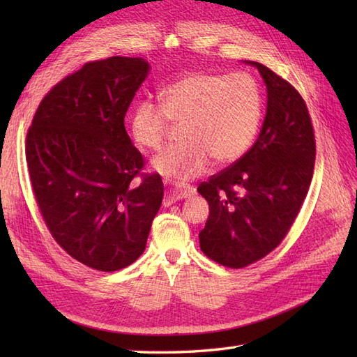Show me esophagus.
I'll list each match as a JSON object with an SVG mask.
<instances>
[{
  "mask_svg": "<svg viewBox=\"0 0 357 357\" xmlns=\"http://www.w3.org/2000/svg\"><path fill=\"white\" fill-rule=\"evenodd\" d=\"M195 193L193 188H172L169 187L165 190V195H164V201L162 204L164 206H172L173 202H176L178 199H184V198H188V196H192Z\"/></svg>",
  "mask_w": 357,
  "mask_h": 357,
  "instance_id": "esophagus-1",
  "label": "esophagus"
}]
</instances>
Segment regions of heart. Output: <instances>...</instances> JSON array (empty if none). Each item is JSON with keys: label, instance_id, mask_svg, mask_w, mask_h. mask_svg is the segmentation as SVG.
I'll use <instances>...</instances> for the list:
<instances>
[{"label": "heart", "instance_id": "heart-1", "mask_svg": "<svg viewBox=\"0 0 357 357\" xmlns=\"http://www.w3.org/2000/svg\"><path fill=\"white\" fill-rule=\"evenodd\" d=\"M162 104L142 100L130 118L139 147L161 150L172 121L183 124L184 146L153 159V169L167 181L185 184L208 170L211 158L231 164L252 147L262 119V93L248 73L193 72L162 90Z\"/></svg>", "mask_w": 357, "mask_h": 357}]
</instances>
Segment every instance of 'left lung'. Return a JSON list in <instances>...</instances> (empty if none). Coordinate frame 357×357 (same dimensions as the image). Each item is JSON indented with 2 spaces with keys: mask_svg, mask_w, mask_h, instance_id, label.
I'll return each instance as SVG.
<instances>
[{
  "mask_svg": "<svg viewBox=\"0 0 357 357\" xmlns=\"http://www.w3.org/2000/svg\"><path fill=\"white\" fill-rule=\"evenodd\" d=\"M267 115L253 147L199 184L210 215L201 250L229 268H244L273 252L290 231L313 178L316 142L304 98L261 63Z\"/></svg>",
  "mask_w": 357,
  "mask_h": 357,
  "instance_id": "obj_1",
  "label": "left lung"
}]
</instances>
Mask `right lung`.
<instances>
[{
    "label": "right lung",
    "instance_id": "1",
    "mask_svg": "<svg viewBox=\"0 0 357 357\" xmlns=\"http://www.w3.org/2000/svg\"><path fill=\"white\" fill-rule=\"evenodd\" d=\"M149 70L142 58L86 63L49 90L27 130V170L45 225L67 255L100 271L138 259L162 202L161 176L142 172L124 127Z\"/></svg>",
    "mask_w": 357,
    "mask_h": 357
}]
</instances>
